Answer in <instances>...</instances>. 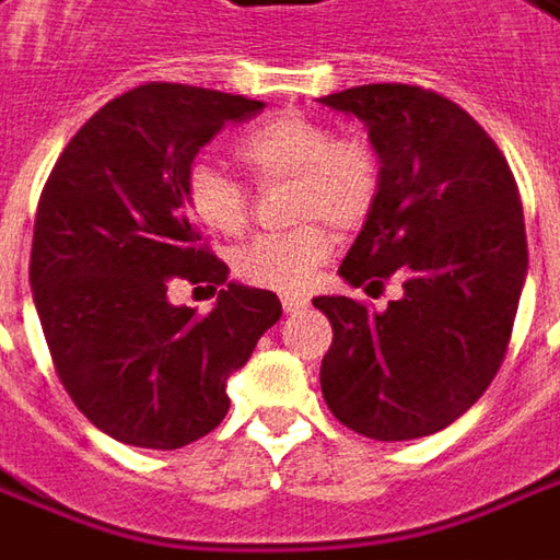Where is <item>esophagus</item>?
I'll return each instance as SVG.
<instances>
[{
	"label": "esophagus",
	"mask_w": 560,
	"mask_h": 560,
	"mask_svg": "<svg viewBox=\"0 0 560 560\" xmlns=\"http://www.w3.org/2000/svg\"><path fill=\"white\" fill-rule=\"evenodd\" d=\"M281 306H284V312H303L306 306H310V296H303V294H288V296H281Z\"/></svg>",
	"instance_id": "34e87169"
}]
</instances>
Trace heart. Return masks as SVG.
I'll list each match as a JSON object with an SVG mask.
<instances>
[{"instance_id":"obj_1","label":"heart","mask_w":560,"mask_h":560,"mask_svg":"<svg viewBox=\"0 0 560 560\" xmlns=\"http://www.w3.org/2000/svg\"><path fill=\"white\" fill-rule=\"evenodd\" d=\"M235 155L254 184H291L288 217L296 230L257 235L232 254L235 279L269 291H303L328 264L334 232L361 230L383 192V159L359 137H337L328 121L281 113L238 137ZM189 214L205 230L238 235L250 223V189L208 159H196L184 177Z\"/></svg>"}]
</instances>
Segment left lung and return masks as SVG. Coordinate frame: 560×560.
<instances>
[{
	"mask_svg": "<svg viewBox=\"0 0 560 560\" xmlns=\"http://www.w3.org/2000/svg\"><path fill=\"white\" fill-rule=\"evenodd\" d=\"M318 101L364 121L383 159V192L340 276L405 291L383 312L312 300L334 328L322 395L364 439H423L459 420L505 359L527 276L518 184L488 131L435 91L376 82Z\"/></svg>",
	"mask_w": 560,
	"mask_h": 560,
	"instance_id": "left-lung-1",
	"label": "left lung"
}]
</instances>
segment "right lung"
Listing matches in <instances>:
<instances>
[{
	"mask_svg": "<svg viewBox=\"0 0 560 560\" xmlns=\"http://www.w3.org/2000/svg\"><path fill=\"white\" fill-rule=\"evenodd\" d=\"M242 94L147 82L101 106L42 186L30 288L72 405L109 439L150 451L199 441L230 410L226 380L279 322L272 291L226 284L184 196L196 152L264 109ZM177 278L221 288L199 316Z\"/></svg>",
	"mask_w": 560,
	"mask_h": 560,
	"instance_id": "1",
	"label": "right lung"
}]
</instances>
